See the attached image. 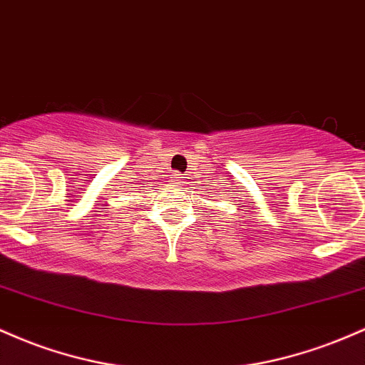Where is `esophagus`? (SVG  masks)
I'll use <instances>...</instances> for the list:
<instances>
[{
    "label": "esophagus",
    "instance_id": "34e87169",
    "mask_svg": "<svg viewBox=\"0 0 365 365\" xmlns=\"http://www.w3.org/2000/svg\"><path fill=\"white\" fill-rule=\"evenodd\" d=\"M174 181H175V184H181V182H182L181 174H175V175H174Z\"/></svg>",
    "mask_w": 365,
    "mask_h": 365
}]
</instances>
